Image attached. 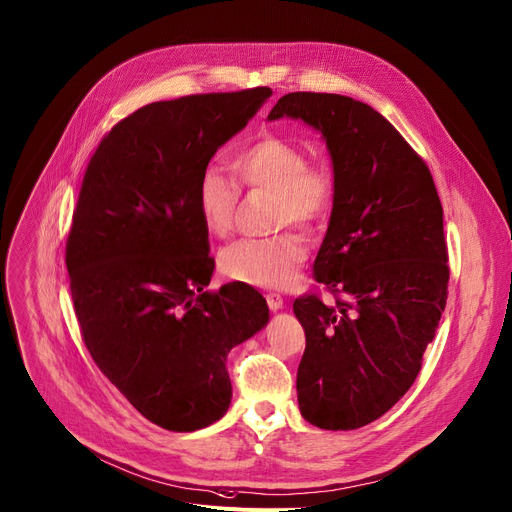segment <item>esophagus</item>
<instances>
[{"mask_svg":"<svg viewBox=\"0 0 512 512\" xmlns=\"http://www.w3.org/2000/svg\"><path fill=\"white\" fill-rule=\"evenodd\" d=\"M266 304H268V308L273 310V312H277V310H283V306H285L283 297H281L279 293H268V295H266Z\"/></svg>","mask_w":512,"mask_h":512,"instance_id":"34e87169","label":"esophagus"}]
</instances>
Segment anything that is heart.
Returning a JSON list of instances; mask_svg holds the SVG:
<instances>
[{"instance_id":"1","label":"heart","mask_w":512,"mask_h":512,"mask_svg":"<svg viewBox=\"0 0 512 512\" xmlns=\"http://www.w3.org/2000/svg\"><path fill=\"white\" fill-rule=\"evenodd\" d=\"M233 171L248 188L273 192L275 225L293 223L302 229L320 225L335 200V175L322 163H308L302 146L264 134L233 157ZM237 188L217 169H202L196 182V210L202 227L225 237L233 225ZM302 235L283 231L266 239H237L219 254L223 275L252 287H289L306 262Z\"/></svg>"}]
</instances>
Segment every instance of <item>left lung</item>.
Segmentation results:
<instances>
[{"mask_svg": "<svg viewBox=\"0 0 512 512\" xmlns=\"http://www.w3.org/2000/svg\"><path fill=\"white\" fill-rule=\"evenodd\" d=\"M299 119L326 142L335 175L314 277L341 293L295 299L306 330L297 403L322 430H357L384 415L422 368L446 306L442 204L426 163L370 105L289 93L268 113Z\"/></svg>", "mask_w": 512, "mask_h": 512, "instance_id": "obj_1", "label": "left lung"}]
</instances>
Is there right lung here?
Instances as JSON below:
<instances>
[{
	"label": "right lung",
	"mask_w": 512,
	"mask_h": 512,
	"mask_svg": "<svg viewBox=\"0 0 512 512\" xmlns=\"http://www.w3.org/2000/svg\"><path fill=\"white\" fill-rule=\"evenodd\" d=\"M270 95L258 86L150 103L86 167L66 246L82 339L119 393L171 432L227 413V353L270 318L250 285L204 291L215 260L196 210L202 169Z\"/></svg>",
	"instance_id": "right-lung-1"
}]
</instances>
